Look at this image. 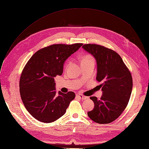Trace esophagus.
<instances>
[{
    "label": "esophagus",
    "mask_w": 149,
    "mask_h": 149,
    "mask_svg": "<svg viewBox=\"0 0 149 149\" xmlns=\"http://www.w3.org/2000/svg\"><path fill=\"white\" fill-rule=\"evenodd\" d=\"M76 97H78V98H79V99H81V100H85V99H86L87 98H88V97H85V96L81 94H77L76 95Z\"/></svg>",
    "instance_id": "1"
}]
</instances>
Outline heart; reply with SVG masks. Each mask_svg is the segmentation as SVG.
I'll return each instance as SVG.
<instances>
[{"instance_id": "1", "label": "heart", "mask_w": 149, "mask_h": 149, "mask_svg": "<svg viewBox=\"0 0 149 149\" xmlns=\"http://www.w3.org/2000/svg\"><path fill=\"white\" fill-rule=\"evenodd\" d=\"M91 60H93L92 58L91 57L90 55H86L85 57L83 58V60H82V62L83 61H91Z\"/></svg>"}]
</instances>
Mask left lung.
I'll return each mask as SVG.
<instances>
[{"mask_svg":"<svg viewBox=\"0 0 149 149\" xmlns=\"http://www.w3.org/2000/svg\"><path fill=\"white\" fill-rule=\"evenodd\" d=\"M83 47L95 58L97 81L101 82L100 99L91 97L94 107L88 115L94 122L108 124L118 118L130 100L132 89L130 71L115 51L97 44H84Z\"/></svg>","mask_w":149,"mask_h":149,"instance_id":"1","label":"left lung"}]
</instances>
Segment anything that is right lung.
Listing matches in <instances>:
<instances>
[{
	"mask_svg": "<svg viewBox=\"0 0 149 149\" xmlns=\"http://www.w3.org/2000/svg\"><path fill=\"white\" fill-rule=\"evenodd\" d=\"M83 44H54L36 52L28 61L19 80V92L26 109L35 119L49 123L62 116L73 100V92L55 91L56 76L63 73V65Z\"/></svg>",
	"mask_w": 149,
	"mask_h": 149,
	"instance_id": "1",
	"label": "right lung"
}]
</instances>
